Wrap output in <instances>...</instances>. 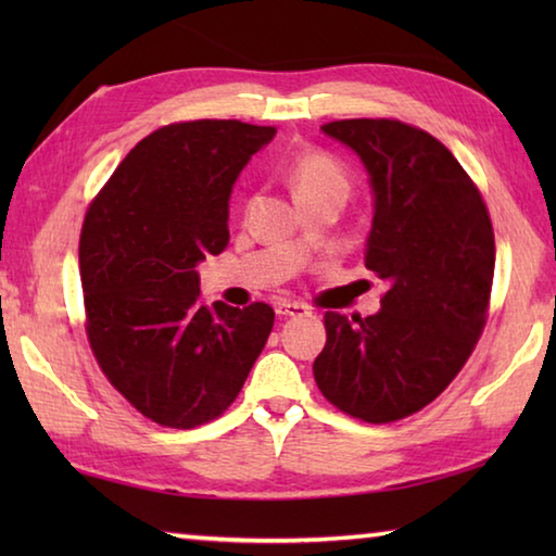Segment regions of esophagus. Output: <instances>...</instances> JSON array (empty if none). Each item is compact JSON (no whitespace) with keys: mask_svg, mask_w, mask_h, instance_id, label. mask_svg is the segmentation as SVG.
<instances>
[{"mask_svg":"<svg viewBox=\"0 0 556 556\" xmlns=\"http://www.w3.org/2000/svg\"><path fill=\"white\" fill-rule=\"evenodd\" d=\"M277 314L281 318H287V316H308V314H312V308L304 306V304H299V301H281V304H277Z\"/></svg>","mask_w":556,"mask_h":556,"instance_id":"obj_1","label":"esophagus"}]
</instances>
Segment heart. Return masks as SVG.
<instances>
[{
  "instance_id": "obj_1",
  "label": "heart",
  "mask_w": 556,
  "mask_h": 556,
  "mask_svg": "<svg viewBox=\"0 0 556 556\" xmlns=\"http://www.w3.org/2000/svg\"><path fill=\"white\" fill-rule=\"evenodd\" d=\"M289 184L294 188L299 203L316 199H336L345 203L351 193V174L341 159L321 152V149H308L301 152L289 164Z\"/></svg>"
}]
</instances>
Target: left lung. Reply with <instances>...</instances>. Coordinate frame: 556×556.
<instances>
[{
  "instance_id": "1",
  "label": "left lung",
  "mask_w": 556,
  "mask_h": 556,
  "mask_svg": "<svg viewBox=\"0 0 556 556\" xmlns=\"http://www.w3.org/2000/svg\"><path fill=\"white\" fill-rule=\"evenodd\" d=\"M357 152L375 191L365 267L388 281L375 316L326 312L324 397L368 425L425 409L464 368L491 308L495 235L478 186L429 131L400 119L321 127Z\"/></svg>"
}]
</instances>
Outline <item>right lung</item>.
<instances>
[{
	"label": "right lung",
	"mask_w": 556,
	"mask_h": 556,
	"mask_svg": "<svg viewBox=\"0 0 556 556\" xmlns=\"http://www.w3.org/2000/svg\"><path fill=\"white\" fill-rule=\"evenodd\" d=\"M277 127L191 119L159 127L122 159L80 230L90 351L147 419L193 429L238 397L275 326L265 301L203 304L195 265L228 248V199Z\"/></svg>",
	"instance_id": "right-lung-1"
}]
</instances>
